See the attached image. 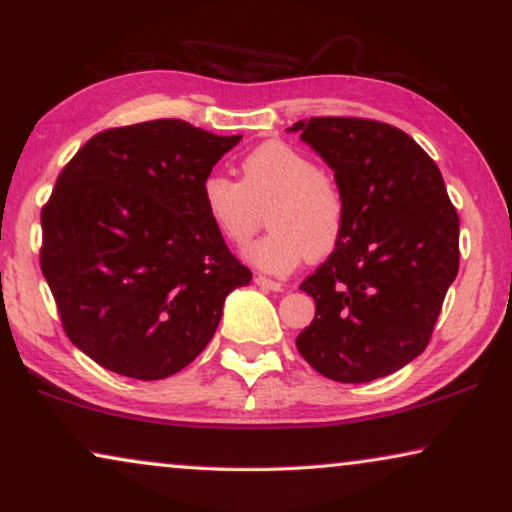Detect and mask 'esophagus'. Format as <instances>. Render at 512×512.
Instances as JSON below:
<instances>
[{"instance_id":"obj_1","label":"esophagus","mask_w":512,"mask_h":512,"mask_svg":"<svg viewBox=\"0 0 512 512\" xmlns=\"http://www.w3.org/2000/svg\"><path fill=\"white\" fill-rule=\"evenodd\" d=\"M254 282L261 286V289H268V291H284V284L282 282H275V279L270 277H263V275H256Z\"/></svg>"}]
</instances>
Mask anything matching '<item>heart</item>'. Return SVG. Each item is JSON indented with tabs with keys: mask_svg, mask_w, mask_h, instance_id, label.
I'll return each mask as SVG.
<instances>
[{
	"mask_svg": "<svg viewBox=\"0 0 512 512\" xmlns=\"http://www.w3.org/2000/svg\"><path fill=\"white\" fill-rule=\"evenodd\" d=\"M200 202L216 233L244 244L261 228L263 212L270 233L244 251L256 268L286 275L300 261L331 256L347 221L345 191L331 172L319 170L312 156L270 139L251 149L240 163V181L209 172L200 184Z\"/></svg>",
	"mask_w": 512,
	"mask_h": 512,
	"instance_id": "heart-1",
	"label": "heart"
}]
</instances>
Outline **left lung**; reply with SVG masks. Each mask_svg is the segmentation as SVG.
I'll return each instance as SVG.
<instances>
[{
  "instance_id": "8db88e82",
  "label": "left lung",
  "mask_w": 512,
  "mask_h": 512,
  "mask_svg": "<svg viewBox=\"0 0 512 512\" xmlns=\"http://www.w3.org/2000/svg\"><path fill=\"white\" fill-rule=\"evenodd\" d=\"M291 132L345 191L342 240L300 284L317 303L296 347L328 380L396 373L429 345L459 270V216L422 146L389 123L314 116Z\"/></svg>"
}]
</instances>
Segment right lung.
<instances>
[{"label":"right lung","mask_w":512,"mask_h":512,"mask_svg":"<svg viewBox=\"0 0 512 512\" xmlns=\"http://www.w3.org/2000/svg\"><path fill=\"white\" fill-rule=\"evenodd\" d=\"M242 135L179 118L97 132L41 209V272L67 338L111 373L163 380L251 282L200 202L202 179Z\"/></svg>","instance_id":"right-lung-1"}]
</instances>
